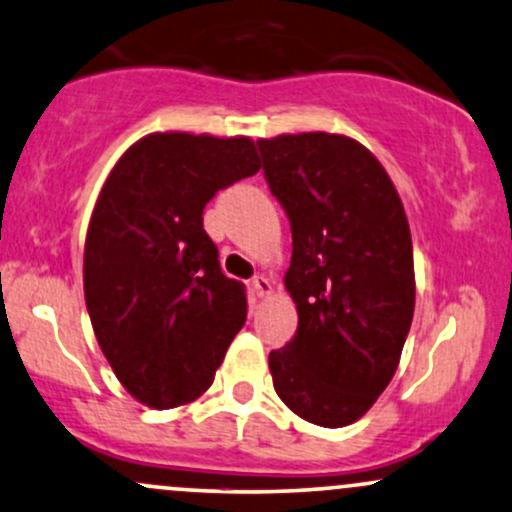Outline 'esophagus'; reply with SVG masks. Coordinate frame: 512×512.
I'll list each match as a JSON object with an SVG mask.
<instances>
[{
	"mask_svg": "<svg viewBox=\"0 0 512 512\" xmlns=\"http://www.w3.org/2000/svg\"><path fill=\"white\" fill-rule=\"evenodd\" d=\"M252 289H255V293L260 298H269L274 293L272 281H269L267 276H255V279H252Z\"/></svg>",
	"mask_w": 512,
	"mask_h": 512,
	"instance_id": "obj_1",
	"label": "esophagus"
}]
</instances>
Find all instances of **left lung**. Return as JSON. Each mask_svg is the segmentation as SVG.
Masks as SVG:
<instances>
[{
	"mask_svg": "<svg viewBox=\"0 0 512 512\" xmlns=\"http://www.w3.org/2000/svg\"><path fill=\"white\" fill-rule=\"evenodd\" d=\"M264 178L291 221L284 286L298 330L269 354L274 390L310 424H354L383 395L414 317V250L387 170L344 134L257 142Z\"/></svg>",
	"mask_w": 512,
	"mask_h": 512,
	"instance_id": "obj_1",
	"label": "left lung"
}]
</instances>
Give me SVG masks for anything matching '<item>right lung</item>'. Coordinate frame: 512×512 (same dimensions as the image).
<instances>
[{
	"label": "right lung",
	"mask_w": 512,
	"mask_h": 512,
	"mask_svg": "<svg viewBox=\"0 0 512 512\" xmlns=\"http://www.w3.org/2000/svg\"><path fill=\"white\" fill-rule=\"evenodd\" d=\"M260 168L250 137L154 132L103 182L84 245L86 308L117 380L146 407L207 392L245 325V289L223 276L202 214Z\"/></svg>",
	"instance_id": "obj_1"
}]
</instances>
